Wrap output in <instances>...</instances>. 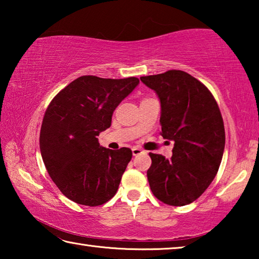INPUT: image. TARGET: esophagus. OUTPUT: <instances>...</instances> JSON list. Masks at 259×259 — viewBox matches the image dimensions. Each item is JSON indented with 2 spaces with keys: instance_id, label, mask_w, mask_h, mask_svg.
<instances>
[{
  "instance_id": "1",
  "label": "esophagus",
  "mask_w": 259,
  "mask_h": 259,
  "mask_svg": "<svg viewBox=\"0 0 259 259\" xmlns=\"http://www.w3.org/2000/svg\"><path fill=\"white\" fill-rule=\"evenodd\" d=\"M140 153H143L142 148H139V147H134V148H133V155H134V156L139 155Z\"/></svg>"
}]
</instances>
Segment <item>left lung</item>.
<instances>
[{
	"label": "left lung",
	"mask_w": 259,
	"mask_h": 259,
	"mask_svg": "<svg viewBox=\"0 0 259 259\" xmlns=\"http://www.w3.org/2000/svg\"><path fill=\"white\" fill-rule=\"evenodd\" d=\"M161 102V135L172 156L150 153L147 179L157 200L181 207L202 195L221 165L225 129L216 99L203 83L179 69L140 77Z\"/></svg>",
	"instance_id": "obj_1"
}]
</instances>
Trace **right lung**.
I'll list each match as a JSON object with an SVG mask.
<instances>
[{
  "instance_id": "1",
  "label": "right lung",
  "mask_w": 259,
  "mask_h": 259,
  "mask_svg": "<svg viewBox=\"0 0 259 259\" xmlns=\"http://www.w3.org/2000/svg\"><path fill=\"white\" fill-rule=\"evenodd\" d=\"M138 83L135 76L83 75L48 106L40 133L42 159L57 187L75 203L97 207L115 195L133 152L102 147L97 136L111 126L114 109Z\"/></svg>"
}]
</instances>
